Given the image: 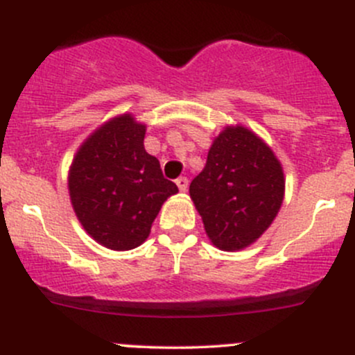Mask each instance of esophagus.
I'll use <instances>...</instances> for the list:
<instances>
[{
    "label": "esophagus",
    "mask_w": 355,
    "mask_h": 355,
    "mask_svg": "<svg viewBox=\"0 0 355 355\" xmlns=\"http://www.w3.org/2000/svg\"><path fill=\"white\" fill-rule=\"evenodd\" d=\"M177 185H178V189L182 190V192H185V190L189 189V178L187 177L177 178Z\"/></svg>",
    "instance_id": "esophagus-1"
}]
</instances>
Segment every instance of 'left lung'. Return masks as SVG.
<instances>
[{"label":"left lung","mask_w":355,"mask_h":355,"mask_svg":"<svg viewBox=\"0 0 355 355\" xmlns=\"http://www.w3.org/2000/svg\"><path fill=\"white\" fill-rule=\"evenodd\" d=\"M190 197L218 248L252 245L281 209L284 173L272 149L245 128H226L212 143Z\"/></svg>","instance_id":"obj_1"}]
</instances>
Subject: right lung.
<instances>
[{"label": "right lung", "instance_id": "1", "mask_svg": "<svg viewBox=\"0 0 355 355\" xmlns=\"http://www.w3.org/2000/svg\"><path fill=\"white\" fill-rule=\"evenodd\" d=\"M144 132L130 115H121L88 137L71 166L74 212L89 236L110 250L143 243L162 204L178 192L144 149Z\"/></svg>", "mask_w": 355, "mask_h": 355}]
</instances>
